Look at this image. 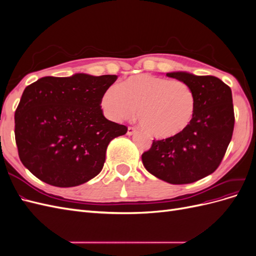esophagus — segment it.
Returning <instances> with one entry per match:
<instances>
[{
    "label": "esophagus",
    "instance_id": "esophagus-1",
    "mask_svg": "<svg viewBox=\"0 0 256 256\" xmlns=\"http://www.w3.org/2000/svg\"><path fill=\"white\" fill-rule=\"evenodd\" d=\"M136 131V129L134 128V127H128V130H127V134L128 136H131V134H134V132Z\"/></svg>",
    "mask_w": 256,
    "mask_h": 256
}]
</instances>
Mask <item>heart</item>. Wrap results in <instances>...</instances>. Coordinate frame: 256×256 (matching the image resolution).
Returning a JSON list of instances; mask_svg holds the SVG:
<instances>
[{
  "instance_id": "heart-1",
  "label": "heart",
  "mask_w": 256,
  "mask_h": 256,
  "mask_svg": "<svg viewBox=\"0 0 256 256\" xmlns=\"http://www.w3.org/2000/svg\"><path fill=\"white\" fill-rule=\"evenodd\" d=\"M102 106L110 118H130L138 109L140 125L152 136L166 138L189 127L196 112V96L182 81H170L148 74L129 76L112 85L102 98Z\"/></svg>"
}]
</instances>
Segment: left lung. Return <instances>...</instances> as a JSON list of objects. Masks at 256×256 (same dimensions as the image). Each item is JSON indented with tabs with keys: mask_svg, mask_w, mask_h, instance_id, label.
<instances>
[{
	"mask_svg": "<svg viewBox=\"0 0 256 256\" xmlns=\"http://www.w3.org/2000/svg\"><path fill=\"white\" fill-rule=\"evenodd\" d=\"M166 76L192 88L194 116L184 132L154 140L150 148L142 154V161L147 171L161 180L191 184L214 173L226 152L235 124L232 90L214 76L182 72Z\"/></svg>",
	"mask_w": 256,
	"mask_h": 256,
	"instance_id": "8db88e82",
	"label": "left lung"
}]
</instances>
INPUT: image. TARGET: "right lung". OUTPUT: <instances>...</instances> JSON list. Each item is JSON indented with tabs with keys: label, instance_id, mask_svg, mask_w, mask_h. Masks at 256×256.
Returning a JSON list of instances; mask_svg holds the SVG:
<instances>
[{
	"label": "right lung",
	"instance_id": "add662e5",
	"mask_svg": "<svg viewBox=\"0 0 256 256\" xmlns=\"http://www.w3.org/2000/svg\"><path fill=\"white\" fill-rule=\"evenodd\" d=\"M115 74L44 76L26 88L14 112L19 158L38 180L74 187L97 176L109 143L128 128L106 120L104 92Z\"/></svg>",
	"mask_w": 256,
	"mask_h": 256
}]
</instances>
